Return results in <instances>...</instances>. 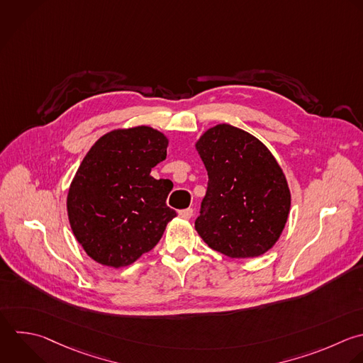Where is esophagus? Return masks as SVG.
<instances>
[{
  "mask_svg": "<svg viewBox=\"0 0 363 363\" xmlns=\"http://www.w3.org/2000/svg\"><path fill=\"white\" fill-rule=\"evenodd\" d=\"M179 216H180L182 218L189 220V218H191V216H193V208H184V210H180V211H179Z\"/></svg>",
  "mask_w": 363,
  "mask_h": 363,
  "instance_id": "1",
  "label": "esophagus"
}]
</instances>
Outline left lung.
Returning <instances> with one entry per match:
<instances>
[{
    "label": "left lung",
    "mask_w": 363,
    "mask_h": 363,
    "mask_svg": "<svg viewBox=\"0 0 363 363\" xmlns=\"http://www.w3.org/2000/svg\"><path fill=\"white\" fill-rule=\"evenodd\" d=\"M196 149L208 174L196 230L231 258H252L278 241L291 207L282 169L255 136L227 123L206 130Z\"/></svg>",
    "instance_id": "obj_1"
}]
</instances>
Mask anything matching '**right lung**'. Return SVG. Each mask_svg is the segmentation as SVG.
Here are the masks:
<instances>
[{"instance_id":"1","label":"right lung","mask_w":363,"mask_h":363,"mask_svg":"<svg viewBox=\"0 0 363 363\" xmlns=\"http://www.w3.org/2000/svg\"><path fill=\"white\" fill-rule=\"evenodd\" d=\"M169 139L149 126L104 135L84 157L68 191L74 235L96 262L133 264L162 238L176 217L166 199L170 182L150 176L167 155Z\"/></svg>"}]
</instances>
